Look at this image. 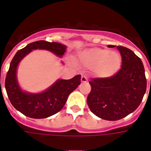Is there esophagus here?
Segmentation results:
<instances>
[{"instance_id":"obj_1","label":"esophagus","mask_w":151,"mask_h":151,"mask_svg":"<svg viewBox=\"0 0 151 151\" xmlns=\"http://www.w3.org/2000/svg\"><path fill=\"white\" fill-rule=\"evenodd\" d=\"M88 81V79H87V78L86 77V76L82 75V77H81V82H86Z\"/></svg>"}]
</instances>
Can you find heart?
<instances>
[{
    "label": "heart",
    "instance_id": "obj_1",
    "mask_svg": "<svg viewBox=\"0 0 151 151\" xmlns=\"http://www.w3.org/2000/svg\"><path fill=\"white\" fill-rule=\"evenodd\" d=\"M81 60L84 65L94 68L95 73L101 78L113 75L121 64V57L118 53L99 47L84 51L81 54Z\"/></svg>",
    "mask_w": 151,
    "mask_h": 151
}]
</instances>
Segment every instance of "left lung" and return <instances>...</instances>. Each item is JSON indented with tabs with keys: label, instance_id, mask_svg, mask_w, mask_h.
<instances>
[{
	"label": "left lung",
	"instance_id": "8db88e82",
	"mask_svg": "<svg viewBox=\"0 0 151 151\" xmlns=\"http://www.w3.org/2000/svg\"><path fill=\"white\" fill-rule=\"evenodd\" d=\"M116 47L122 57L120 70L110 78L89 82L91 86L86 99L89 108L95 116L107 120H120L135 111L146 91L142 61L125 47Z\"/></svg>",
	"mask_w": 151,
	"mask_h": 151
}]
</instances>
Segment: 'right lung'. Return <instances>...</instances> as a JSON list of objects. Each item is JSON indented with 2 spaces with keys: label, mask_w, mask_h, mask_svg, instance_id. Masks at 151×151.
<instances>
[{
  "label": "right lung",
  "mask_w": 151,
  "mask_h": 151,
  "mask_svg": "<svg viewBox=\"0 0 151 151\" xmlns=\"http://www.w3.org/2000/svg\"><path fill=\"white\" fill-rule=\"evenodd\" d=\"M66 47L62 43L40 40L29 43L17 52L10 63L5 86L9 101L18 111L31 118L43 119L62 109L69 94L80 85L81 75H76L69 80L57 79L44 91L31 93L20 87L17 79V69L20 61L33 50H47L61 58Z\"/></svg>",
  "instance_id": "add662e5"
}]
</instances>
